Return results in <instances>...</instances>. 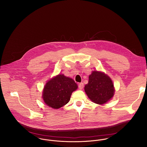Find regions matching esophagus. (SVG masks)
Wrapping results in <instances>:
<instances>
[{
	"label": "esophagus",
	"mask_w": 147,
	"mask_h": 147,
	"mask_svg": "<svg viewBox=\"0 0 147 147\" xmlns=\"http://www.w3.org/2000/svg\"><path fill=\"white\" fill-rule=\"evenodd\" d=\"M84 87V83H80L79 84V88L80 89H82Z\"/></svg>",
	"instance_id": "esophagus-1"
}]
</instances>
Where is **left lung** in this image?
Listing matches in <instances>:
<instances>
[{"label": "left lung", "instance_id": "1", "mask_svg": "<svg viewBox=\"0 0 147 147\" xmlns=\"http://www.w3.org/2000/svg\"><path fill=\"white\" fill-rule=\"evenodd\" d=\"M84 90L93 102L103 105L113 98L115 88L113 82L105 72L93 71L89 76L88 83L84 86Z\"/></svg>", "mask_w": 147, "mask_h": 147}]
</instances>
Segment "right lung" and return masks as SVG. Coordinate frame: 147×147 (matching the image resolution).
I'll use <instances>...</instances> for the list:
<instances>
[{
  "mask_svg": "<svg viewBox=\"0 0 147 147\" xmlns=\"http://www.w3.org/2000/svg\"><path fill=\"white\" fill-rule=\"evenodd\" d=\"M78 88L72 78L59 74L47 81L42 90V99L46 105L58 109L69 101L72 92Z\"/></svg>",
  "mask_w": 147,
  "mask_h": 147,
  "instance_id": "1",
  "label": "right lung"
}]
</instances>
